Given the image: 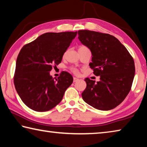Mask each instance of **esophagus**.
I'll use <instances>...</instances> for the list:
<instances>
[{"label":"esophagus","instance_id":"esophagus-1","mask_svg":"<svg viewBox=\"0 0 147 147\" xmlns=\"http://www.w3.org/2000/svg\"><path fill=\"white\" fill-rule=\"evenodd\" d=\"M78 80H79L78 78H75V77H74V78H73V82H78Z\"/></svg>","mask_w":147,"mask_h":147}]
</instances>
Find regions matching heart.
Here are the masks:
<instances>
[{"mask_svg":"<svg viewBox=\"0 0 147 147\" xmlns=\"http://www.w3.org/2000/svg\"><path fill=\"white\" fill-rule=\"evenodd\" d=\"M83 47H85V46H82H82H80V47L78 49H80V48H83ZM71 69H72V71H73L74 72V73H78V71H77L76 69H74V68H72Z\"/></svg>","mask_w":147,"mask_h":147,"instance_id":"b5f03b06","label":"heart"}]
</instances>
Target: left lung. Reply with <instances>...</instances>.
Returning a JSON list of instances; mask_svg holds the SVG:
<instances>
[{"instance_id": "left-lung-1", "label": "left lung", "mask_w": 147, "mask_h": 147, "mask_svg": "<svg viewBox=\"0 0 147 147\" xmlns=\"http://www.w3.org/2000/svg\"><path fill=\"white\" fill-rule=\"evenodd\" d=\"M78 39L90 49L89 66L100 81L85 78L87 86L82 93L83 100L100 110L108 111L119 106L131 89L135 75V64L128 50L115 37L108 34L84 30Z\"/></svg>"}]
</instances>
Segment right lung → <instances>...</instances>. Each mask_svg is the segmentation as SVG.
I'll return each mask as SVG.
<instances>
[{
	"mask_svg": "<svg viewBox=\"0 0 147 147\" xmlns=\"http://www.w3.org/2000/svg\"><path fill=\"white\" fill-rule=\"evenodd\" d=\"M77 32H48L26 44L17 58L14 84L20 98L34 111H49L58 104L73 82L71 74L63 71L58 78L50 74L62 58Z\"/></svg>",
	"mask_w": 147,
	"mask_h": 147,
	"instance_id": "obj_1",
	"label": "right lung"
}]
</instances>
